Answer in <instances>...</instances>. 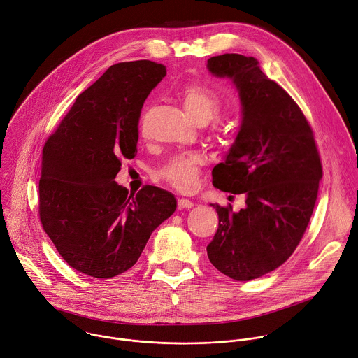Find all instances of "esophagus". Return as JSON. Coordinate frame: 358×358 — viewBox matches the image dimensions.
<instances>
[{"label": "esophagus", "instance_id": "esophagus-1", "mask_svg": "<svg viewBox=\"0 0 358 358\" xmlns=\"http://www.w3.org/2000/svg\"><path fill=\"white\" fill-rule=\"evenodd\" d=\"M194 204L189 199H178V208H192Z\"/></svg>", "mask_w": 358, "mask_h": 358}]
</instances>
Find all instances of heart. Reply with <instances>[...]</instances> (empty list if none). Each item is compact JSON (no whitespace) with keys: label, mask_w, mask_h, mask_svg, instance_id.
Wrapping results in <instances>:
<instances>
[{"label":"heart","mask_w":358,"mask_h":358,"mask_svg":"<svg viewBox=\"0 0 358 358\" xmlns=\"http://www.w3.org/2000/svg\"><path fill=\"white\" fill-rule=\"evenodd\" d=\"M182 99L187 113L199 124H207L217 118L224 107L220 94L203 83L187 85L182 93ZM203 164L204 159L199 154L179 155L164 165L158 175L172 187L187 192L196 185Z\"/></svg>","instance_id":"obj_1"}]
</instances>
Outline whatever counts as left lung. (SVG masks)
Instances as JSON below:
<instances>
[{
  "mask_svg": "<svg viewBox=\"0 0 358 358\" xmlns=\"http://www.w3.org/2000/svg\"><path fill=\"white\" fill-rule=\"evenodd\" d=\"M213 75L231 78L240 92L243 124L213 185L245 193V208L213 204L219 229L207 245L210 262L236 280L259 278L299 245L323 176L313 129L295 100L268 79L257 59L224 53L207 60Z\"/></svg>",
  "mask_w": 358,
  "mask_h": 358,
  "instance_id": "left-lung-1",
  "label": "left lung"
}]
</instances>
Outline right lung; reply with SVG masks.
<instances>
[{
    "instance_id": "add662e5",
    "label": "right lung",
    "mask_w": 358,
    "mask_h": 358,
    "mask_svg": "<svg viewBox=\"0 0 358 358\" xmlns=\"http://www.w3.org/2000/svg\"><path fill=\"white\" fill-rule=\"evenodd\" d=\"M166 67L121 62L80 93L42 150L39 219L76 271L108 279L129 269L151 233L176 208L173 194L147 185L136 194L114 182L132 159L141 110Z\"/></svg>"
}]
</instances>
